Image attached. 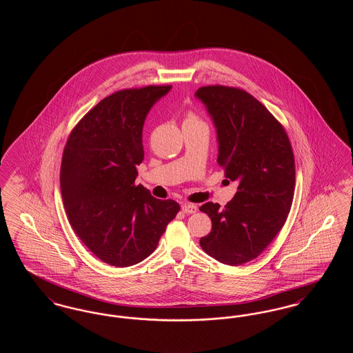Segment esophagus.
Returning <instances> with one entry per match:
<instances>
[{
	"instance_id": "obj_1",
	"label": "esophagus",
	"mask_w": 353,
	"mask_h": 353,
	"mask_svg": "<svg viewBox=\"0 0 353 353\" xmlns=\"http://www.w3.org/2000/svg\"><path fill=\"white\" fill-rule=\"evenodd\" d=\"M183 212L186 214H192L197 212V206L194 203H184L183 205Z\"/></svg>"
}]
</instances>
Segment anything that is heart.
I'll return each instance as SVG.
<instances>
[{
    "label": "heart",
    "mask_w": 353,
    "mask_h": 353,
    "mask_svg": "<svg viewBox=\"0 0 353 353\" xmlns=\"http://www.w3.org/2000/svg\"><path fill=\"white\" fill-rule=\"evenodd\" d=\"M188 120H193V121H197L196 119L193 118V117H190V118L188 119Z\"/></svg>",
    "instance_id": "heart-1"
}]
</instances>
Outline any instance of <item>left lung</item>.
Wrapping results in <instances>:
<instances>
[{
	"label": "left lung",
	"instance_id": "1",
	"mask_svg": "<svg viewBox=\"0 0 353 353\" xmlns=\"http://www.w3.org/2000/svg\"><path fill=\"white\" fill-rule=\"evenodd\" d=\"M194 97L213 120L219 167L238 181L223 209L213 202L200 208L212 219L200 245L221 263L239 266L263 252L285 225L295 189L294 153L285 128L249 92L208 85Z\"/></svg>",
	"mask_w": 353,
	"mask_h": 353
}]
</instances>
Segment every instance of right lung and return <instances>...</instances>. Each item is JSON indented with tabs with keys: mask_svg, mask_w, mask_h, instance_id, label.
Here are the masks:
<instances>
[{
	"mask_svg": "<svg viewBox=\"0 0 353 353\" xmlns=\"http://www.w3.org/2000/svg\"><path fill=\"white\" fill-rule=\"evenodd\" d=\"M172 85L121 90L99 101L68 137L61 192L68 221L101 261L128 268L156 250L180 210L134 185L144 160L143 127L153 104Z\"/></svg>",
	"mask_w": 353,
	"mask_h": 353,
	"instance_id": "right-lung-1",
	"label": "right lung"
}]
</instances>
